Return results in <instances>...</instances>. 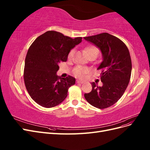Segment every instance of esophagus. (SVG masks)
Instances as JSON below:
<instances>
[{"label": "esophagus", "instance_id": "obj_1", "mask_svg": "<svg viewBox=\"0 0 150 150\" xmlns=\"http://www.w3.org/2000/svg\"><path fill=\"white\" fill-rule=\"evenodd\" d=\"M76 82H77V83H79V84H83L84 83V81H82V80H78V79L76 81Z\"/></svg>", "mask_w": 150, "mask_h": 150}]
</instances>
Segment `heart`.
Instances as JSON below:
<instances>
[{
  "label": "heart",
  "instance_id": "obj_1",
  "mask_svg": "<svg viewBox=\"0 0 150 150\" xmlns=\"http://www.w3.org/2000/svg\"><path fill=\"white\" fill-rule=\"evenodd\" d=\"M85 52L87 54V56H89L91 54H98L99 51L98 48L94 46H88L85 49ZM76 54V49H72L71 50V51L69 53V55H68V59H69L71 60L74 58V56ZM90 70L89 68L86 67H83V66H77L76 67L74 70H73V73L74 74L78 77V78H84V77L87 75L89 73Z\"/></svg>",
  "mask_w": 150,
  "mask_h": 150
}]
</instances>
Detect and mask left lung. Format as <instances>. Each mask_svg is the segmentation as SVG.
Masks as SVG:
<instances>
[{
  "mask_svg": "<svg viewBox=\"0 0 150 150\" xmlns=\"http://www.w3.org/2000/svg\"><path fill=\"white\" fill-rule=\"evenodd\" d=\"M84 39L99 48L103 58L98 67L102 70L103 86L91 83L92 91L84 94V98L97 108H108L121 98L129 84L132 69L129 50L122 40L106 33Z\"/></svg>",
  "mask_w": 150,
  "mask_h": 150,
  "instance_id": "8db88e82",
  "label": "left lung"
}]
</instances>
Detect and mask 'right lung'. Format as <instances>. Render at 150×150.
I'll use <instances>...</instances> for the list:
<instances>
[{"label":"right lung","instance_id":"1","mask_svg":"<svg viewBox=\"0 0 150 150\" xmlns=\"http://www.w3.org/2000/svg\"><path fill=\"white\" fill-rule=\"evenodd\" d=\"M81 41V37L72 39L49 30L31 44L25 59L24 79L30 97L40 106L49 108L59 104L75 84L72 76L59 78L56 72L59 64L67 61L71 50Z\"/></svg>","mask_w":150,"mask_h":150}]
</instances>
